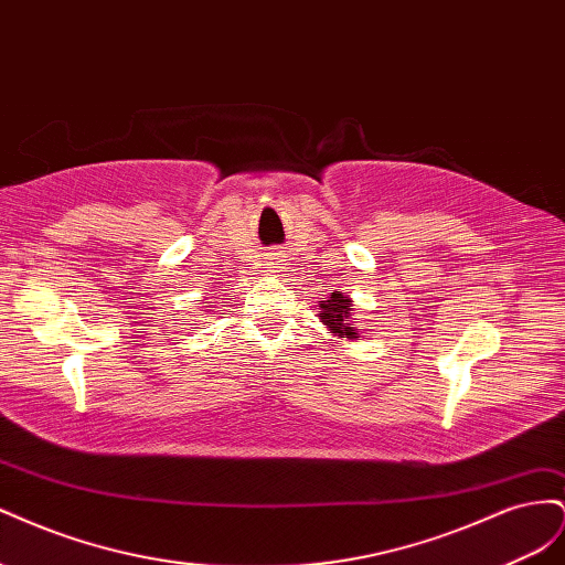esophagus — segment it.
Masks as SVG:
<instances>
[{
    "label": "esophagus",
    "instance_id": "1",
    "mask_svg": "<svg viewBox=\"0 0 565 565\" xmlns=\"http://www.w3.org/2000/svg\"><path fill=\"white\" fill-rule=\"evenodd\" d=\"M268 268H278L280 266V259H278V254H270L268 256V264H266Z\"/></svg>",
    "mask_w": 565,
    "mask_h": 565
}]
</instances>
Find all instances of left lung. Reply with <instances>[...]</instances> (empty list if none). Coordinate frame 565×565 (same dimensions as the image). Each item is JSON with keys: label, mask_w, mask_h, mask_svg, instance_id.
Listing matches in <instances>:
<instances>
[{"label": "left lung", "mask_w": 565, "mask_h": 565, "mask_svg": "<svg viewBox=\"0 0 565 565\" xmlns=\"http://www.w3.org/2000/svg\"><path fill=\"white\" fill-rule=\"evenodd\" d=\"M318 318L322 324H328V330L339 337V339H358L361 332H358L355 322L358 318L353 316V299L344 292H330V297L320 301Z\"/></svg>", "instance_id": "8db88e82"}]
</instances>
